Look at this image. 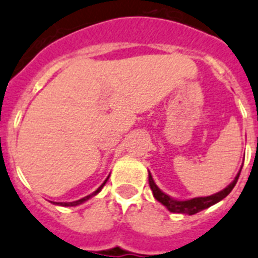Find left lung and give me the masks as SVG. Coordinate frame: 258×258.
Returning <instances> with one entry per match:
<instances>
[{"label": "left lung", "mask_w": 258, "mask_h": 258, "mask_svg": "<svg viewBox=\"0 0 258 258\" xmlns=\"http://www.w3.org/2000/svg\"><path fill=\"white\" fill-rule=\"evenodd\" d=\"M240 172L239 170L237 176L235 177L232 182L227 186L226 189H223L222 191L216 192V194H213V196L209 197H198V198H191L187 199V201H177L174 198H170L168 194L162 192L161 190L159 189V186L156 185L155 181H153L151 173H148V179H149V186H151V190L153 192V197H155L157 201H159L161 205L169 210L170 213H176V214H186V215H194V214L199 213L205 209H209L210 206H213L215 203L220 202L223 198H226L229 192L232 191V189L235 187L237 179H239Z\"/></svg>", "instance_id": "1"}]
</instances>
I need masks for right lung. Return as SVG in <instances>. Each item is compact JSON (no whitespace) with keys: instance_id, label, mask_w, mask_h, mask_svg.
Instances as JSON below:
<instances>
[{"instance_id":"obj_1","label":"right lung","mask_w":258,"mask_h":258,"mask_svg":"<svg viewBox=\"0 0 258 258\" xmlns=\"http://www.w3.org/2000/svg\"><path fill=\"white\" fill-rule=\"evenodd\" d=\"M107 179H109V177H107V178L105 179V182H103L102 185L99 186L98 189H97L96 191L93 192V194H90V196H86V197H84V198L79 199V201H75V202H59V203H56V205H60V206H64V207H71V206H77V205H81V203L86 202V201H88V199H90V198H92V197L97 196V194H98V192L101 191V190H102V187H103V186H105V183L107 182Z\"/></svg>"}]
</instances>
